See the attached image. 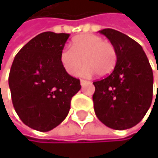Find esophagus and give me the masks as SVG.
Here are the masks:
<instances>
[{"mask_svg": "<svg viewBox=\"0 0 158 158\" xmlns=\"http://www.w3.org/2000/svg\"><path fill=\"white\" fill-rule=\"evenodd\" d=\"M87 83H89L87 81H84V80H81V86H84V85L87 84Z\"/></svg>", "mask_w": 158, "mask_h": 158, "instance_id": "1", "label": "esophagus"}]
</instances>
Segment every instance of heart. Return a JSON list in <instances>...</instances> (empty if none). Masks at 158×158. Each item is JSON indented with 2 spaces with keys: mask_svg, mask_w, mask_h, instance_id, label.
<instances>
[{
  "mask_svg": "<svg viewBox=\"0 0 158 158\" xmlns=\"http://www.w3.org/2000/svg\"><path fill=\"white\" fill-rule=\"evenodd\" d=\"M71 49L64 48L60 55V60L63 69L71 76H75L83 63L84 67L81 75L89 77L96 73L98 77L110 75L118 61L116 47L110 41L101 37L91 34H83L73 39Z\"/></svg>",
  "mask_w": 158,
  "mask_h": 158,
  "instance_id": "obj_1",
  "label": "heart"
}]
</instances>
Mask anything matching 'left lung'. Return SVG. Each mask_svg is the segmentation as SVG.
Instances as JSON below:
<instances>
[{"instance_id":"obj_1","label":"left lung","mask_w":158,"mask_h":158,"mask_svg":"<svg viewBox=\"0 0 158 158\" xmlns=\"http://www.w3.org/2000/svg\"><path fill=\"white\" fill-rule=\"evenodd\" d=\"M116 47L118 61L106 77L93 82L94 109L109 128H132L144 118L153 99V70L141 45L114 29L99 31Z\"/></svg>"}]
</instances>
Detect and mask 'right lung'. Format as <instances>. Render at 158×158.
Masks as SVG:
<instances>
[{
	"mask_svg": "<svg viewBox=\"0 0 158 158\" xmlns=\"http://www.w3.org/2000/svg\"><path fill=\"white\" fill-rule=\"evenodd\" d=\"M69 34L40 33L18 52L8 77L12 103L30 128L47 132L67 117L72 98L81 90L60 60Z\"/></svg>",
	"mask_w": 158,
	"mask_h": 158,
	"instance_id": "right-lung-1",
	"label": "right lung"
}]
</instances>
